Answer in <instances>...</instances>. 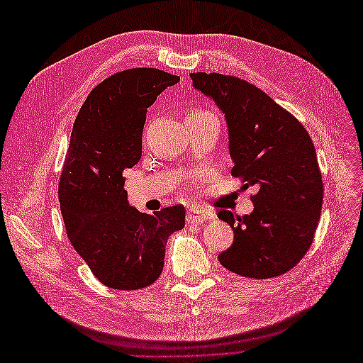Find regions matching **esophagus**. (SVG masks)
<instances>
[{
	"mask_svg": "<svg viewBox=\"0 0 363 363\" xmlns=\"http://www.w3.org/2000/svg\"><path fill=\"white\" fill-rule=\"evenodd\" d=\"M208 219H213V213L203 211L201 207H191L188 208V212H186V223L188 224L200 225L204 221H208Z\"/></svg>",
	"mask_w": 363,
	"mask_h": 363,
	"instance_id": "obj_1",
	"label": "esophagus"
}]
</instances>
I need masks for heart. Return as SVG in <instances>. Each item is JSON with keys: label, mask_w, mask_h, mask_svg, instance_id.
Listing matches in <instances>:
<instances>
[{"label": "heart", "mask_w": 363, "mask_h": 363, "mask_svg": "<svg viewBox=\"0 0 363 363\" xmlns=\"http://www.w3.org/2000/svg\"><path fill=\"white\" fill-rule=\"evenodd\" d=\"M206 113H208V112L203 111V108H194V111H191V112L188 113V121H189V119H195V118H199V116H203V115H206Z\"/></svg>", "instance_id": "heart-1"}]
</instances>
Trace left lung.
<instances>
[{
	"mask_svg": "<svg viewBox=\"0 0 363 363\" xmlns=\"http://www.w3.org/2000/svg\"><path fill=\"white\" fill-rule=\"evenodd\" d=\"M191 79L225 115L232 175L244 189L257 191L250 215L218 213L235 232L219 263L248 279L281 276L311 248L320 221L324 186L313 142L298 119L255 84L218 72Z\"/></svg>",
	"mask_w": 363,
	"mask_h": 363,
	"instance_id": "left-lung-1",
	"label": "left lung"
}]
</instances>
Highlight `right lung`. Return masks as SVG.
Here are the masks:
<instances>
[{
	"instance_id": "1",
	"label": "right lung",
	"mask_w": 363,
	"mask_h": 363,
	"mask_svg": "<svg viewBox=\"0 0 363 363\" xmlns=\"http://www.w3.org/2000/svg\"><path fill=\"white\" fill-rule=\"evenodd\" d=\"M179 82L156 68L116 72L94 87L75 118L59 183L60 211L72 247L107 288L155 283L169 235L184 227L182 204L152 215L128 206L123 177L140 160L148 107Z\"/></svg>"
}]
</instances>
